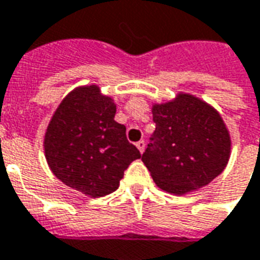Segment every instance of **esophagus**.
<instances>
[{"label":"esophagus","instance_id":"obj_1","mask_svg":"<svg viewBox=\"0 0 260 260\" xmlns=\"http://www.w3.org/2000/svg\"><path fill=\"white\" fill-rule=\"evenodd\" d=\"M136 148L139 149V152L143 153L145 152V141H139V142H136Z\"/></svg>","mask_w":260,"mask_h":260}]
</instances>
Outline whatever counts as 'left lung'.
Wrapping results in <instances>:
<instances>
[{"mask_svg":"<svg viewBox=\"0 0 260 260\" xmlns=\"http://www.w3.org/2000/svg\"><path fill=\"white\" fill-rule=\"evenodd\" d=\"M156 129L142 155L156 186L176 196L207 186L222 173L231 136L219 112L191 94L152 107Z\"/></svg>","mask_w":260,"mask_h":260,"instance_id":"obj_1","label":"left lung"}]
</instances>
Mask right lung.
<instances>
[{"label": "right lung", "mask_w": 260, "mask_h": 260, "mask_svg": "<svg viewBox=\"0 0 260 260\" xmlns=\"http://www.w3.org/2000/svg\"><path fill=\"white\" fill-rule=\"evenodd\" d=\"M115 112L114 100L99 86L77 87L56 108L45 134V157L54 176L92 199L115 191L125 169L141 157Z\"/></svg>", "instance_id": "obj_1"}]
</instances>
